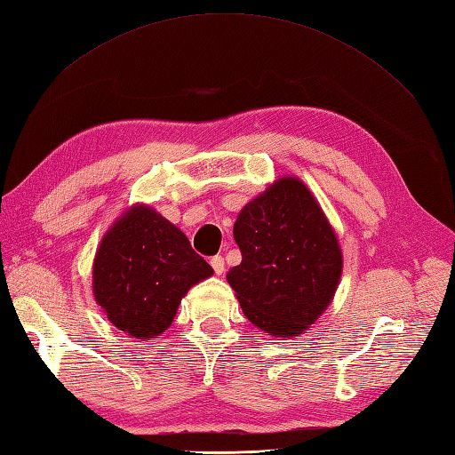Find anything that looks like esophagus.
Masks as SVG:
<instances>
[{"label": "esophagus", "instance_id": "34e87169", "mask_svg": "<svg viewBox=\"0 0 455 455\" xmlns=\"http://www.w3.org/2000/svg\"><path fill=\"white\" fill-rule=\"evenodd\" d=\"M210 266H212L214 272L218 275H221V274L226 272V262H224V259H221V257H212V259H210Z\"/></svg>", "mask_w": 455, "mask_h": 455}]
</instances>
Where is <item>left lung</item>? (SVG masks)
Wrapping results in <instances>:
<instances>
[{
    "label": "left lung",
    "instance_id": "left-lung-1",
    "mask_svg": "<svg viewBox=\"0 0 455 455\" xmlns=\"http://www.w3.org/2000/svg\"><path fill=\"white\" fill-rule=\"evenodd\" d=\"M241 264L228 283L251 323L274 338L301 336L336 295L343 254L311 189L278 177L243 206L234 226Z\"/></svg>",
    "mask_w": 455,
    "mask_h": 455
}]
</instances>
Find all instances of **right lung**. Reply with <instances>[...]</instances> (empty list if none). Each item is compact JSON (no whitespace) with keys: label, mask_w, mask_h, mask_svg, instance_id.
<instances>
[{"label":"right lung","mask_w":455,"mask_h":455,"mask_svg":"<svg viewBox=\"0 0 455 455\" xmlns=\"http://www.w3.org/2000/svg\"><path fill=\"white\" fill-rule=\"evenodd\" d=\"M212 274L180 228L132 204L100 241L92 293L109 323L144 341L168 330L187 291Z\"/></svg>","instance_id":"obj_1"}]
</instances>
